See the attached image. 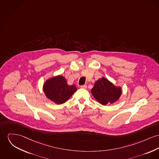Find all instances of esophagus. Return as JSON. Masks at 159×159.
<instances>
[{"instance_id": "obj_1", "label": "esophagus", "mask_w": 159, "mask_h": 159, "mask_svg": "<svg viewBox=\"0 0 159 159\" xmlns=\"http://www.w3.org/2000/svg\"><path fill=\"white\" fill-rule=\"evenodd\" d=\"M80 87L85 89H87V85H81V86H80Z\"/></svg>"}]
</instances>
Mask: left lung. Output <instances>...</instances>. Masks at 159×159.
Instances as JSON below:
<instances>
[{"instance_id": "obj_1", "label": "left lung", "mask_w": 159, "mask_h": 159, "mask_svg": "<svg viewBox=\"0 0 159 159\" xmlns=\"http://www.w3.org/2000/svg\"><path fill=\"white\" fill-rule=\"evenodd\" d=\"M91 92L96 99L104 106L116 102L122 93L120 87L115 86L104 77L96 81Z\"/></svg>"}]
</instances>
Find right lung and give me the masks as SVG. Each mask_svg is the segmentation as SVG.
Here are the masks:
<instances>
[{"mask_svg":"<svg viewBox=\"0 0 159 159\" xmlns=\"http://www.w3.org/2000/svg\"><path fill=\"white\" fill-rule=\"evenodd\" d=\"M43 90L46 97L57 104L66 102L77 90L74 85H69L66 78L57 76L48 80L43 85Z\"/></svg>","mask_w":159,"mask_h":159,"instance_id":"obj_1","label":"right lung"}]
</instances>
